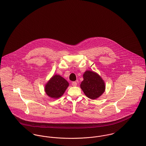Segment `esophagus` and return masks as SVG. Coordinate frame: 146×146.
Wrapping results in <instances>:
<instances>
[{
    "label": "esophagus",
    "mask_w": 146,
    "mask_h": 146,
    "mask_svg": "<svg viewBox=\"0 0 146 146\" xmlns=\"http://www.w3.org/2000/svg\"><path fill=\"white\" fill-rule=\"evenodd\" d=\"M72 86H76V85H77V83L76 82H73L72 83Z\"/></svg>",
    "instance_id": "esophagus-1"
}]
</instances>
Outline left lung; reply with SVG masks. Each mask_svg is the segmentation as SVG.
<instances>
[{
    "label": "left lung",
    "mask_w": 146,
    "mask_h": 146,
    "mask_svg": "<svg viewBox=\"0 0 146 146\" xmlns=\"http://www.w3.org/2000/svg\"><path fill=\"white\" fill-rule=\"evenodd\" d=\"M83 78V81L80 84V88L87 97L95 100L102 95L106 86L104 80L97 73L86 70L84 73Z\"/></svg>",
    "instance_id": "left-lung-1"
}]
</instances>
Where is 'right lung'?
Returning a JSON list of instances; mask_svg holds the SVG:
<instances>
[{
	"instance_id": "1",
	"label": "right lung",
	"mask_w": 146,
	"mask_h": 146,
	"mask_svg": "<svg viewBox=\"0 0 146 146\" xmlns=\"http://www.w3.org/2000/svg\"><path fill=\"white\" fill-rule=\"evenodd\" d=\"M69 86L68 82L60 75L52 76L45 85V91L48 96L52 98L61 97Z\"/></svg>"
}]
</instances>
